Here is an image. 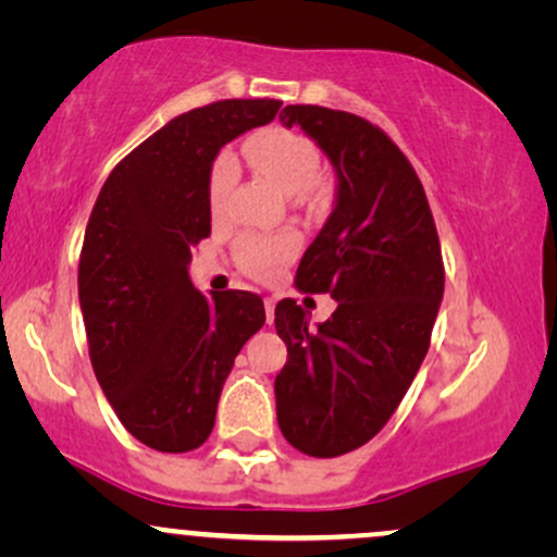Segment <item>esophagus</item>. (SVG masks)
<instances>
[{
	"label": "esophagus",
	"instance_id": "34e87169",
	"mask_svg": "<svg viewBox=\"0 0 557 557\" xmlns=\"http://www.w3.org/2000/svg\"><path fill=\"white\" fill-rule=\"evenodd\" d=\"M264 309H267V322L274 319V298H264Z\"/></svg>",
	"mask_w": 557,
	"mask_h": 557
}]
</instances>
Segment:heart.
Returning <instances> with one entry per match:
<instances>
[{
    "instance_id": "1",
    "label": "heart",
    "mask_w": 557,
    "mask_h": 557,
    "mask_svg": "<svg viewBox=\"0 0 557 557\" xmlns=\"http://www.w3.org/2000/svg\"><path fill=\"white\" fill-rule=\"evenodd\" d=\"M248 162L261 175L270 177L287 196L314 194L319 190V149L311 138L293 131H264L248 138L246 144ZM238 183V159L230 151H220L209 170L207 198L214 216L225 212L230 190ZM300 238L296 233L259 235L246 233L235 243V264L251 277H267L274 270L287 264L298 253Z\"/></svg>"
}]
</instances>
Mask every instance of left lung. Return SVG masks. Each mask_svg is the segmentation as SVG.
<instances>
[{"mask_svg":"<svg viewBox=\"0 0 557 557\" xmlns=\"http://www.w3.org/2000/svg\"><path fill=\"white\" fill-rule=\"evenodd\" d=\"M280 123L300 125L337 172L335 212L296 272L300 293H330L337 309L319 330L293 298L274 309L287 345L277 424L296 450L337 458L367 445L411 387L443 300V251L424 185L382 127L317 104L285 107Z\"/></svg>","mask_w":557,"mask_h":557,"instance_id":"1","label":"left lung"}]
</instances>
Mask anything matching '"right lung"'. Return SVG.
Wrapping results in <instances>:
<instances>
[{
  "instance_id": "1",
  "label": "right lung",
  "mask_w": 557,
  "mask_h": 557,
  "mask_svg": "<svg viewBox=\"0 0 557 557\" xmlns=\"http://www.w3.org/2000/svg\"><path fill=\"white\" fill-rule=\"evenodd\" d=\"M277 99H225L170 120L101 185L78 261L88 356L123 426L159 453L212 434L235 356L264 324L248 290L203 296L190 251L212 235L216 151L277 114Z\"/></svg>"
}]
</instances>
